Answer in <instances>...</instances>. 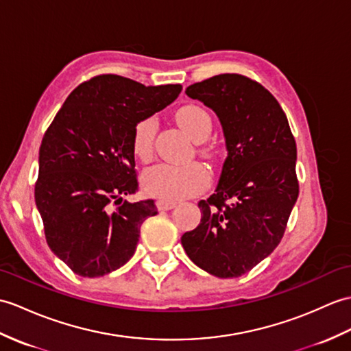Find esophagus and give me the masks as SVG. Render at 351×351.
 <instances>
[{"instance_id":"34e87169","label":"esophagus","mask_w":351,"mask_h":351,"mask_svg":"<svg viewBox=\"0 0 351 351\" xmlns=\"http://www.w3.org/2000/svg\"><path fill=\"white\" fill-rule=\"evenodd\" d=\"M175 206H176V202L165 200V199L157 200V208H158L160 210H170V209H173Z\"/></svg>"}]
</instances>
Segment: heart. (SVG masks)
I'll list each match as a JSON object with an SVG mask.
<instances>
[{
  "instance_id": "1",
  "label": "heart",
  "mask_w": 351,
  "mask_h": 351,
  "mask_svg": "<svg viewBox=\"0 0 351 351\" xmlns=\"http://www.w3.org/2000/svg\"><path fill=\"white\" fill-rule=\"evenodd\" d=\"M176 121L195 142L205 141L213 130V118L209 112L197 104H186L179 109ZM156 132L157 121L154 118L137 122L133 133V151L137 158L146 161L151 157ZM208 181L209 175L206 169L197 162H186V165L158 162L146 170L142 184L143 190L154 197L179 200L200 191Z\"/></svg>"
}]
</instances>
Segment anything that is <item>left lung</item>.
Wrapping results in <instances>:
<instances>
[{
	"instance_id": "obj_1",
	"label": "left lung",
	"mask_w": 351,
	"mask_h": 351,
	"mask_svg": "<svg viewBox=\"0 0 351 351\" xmlns=\"http://www.w3.org/2000/svg\"><path fill=\"white\" fill-rule=\"evenodd\" d=\"M185 94L213 109L227 157L214 194L200 200V224L181 242L194 265L218 278L251 271L278 247L298 200L296 143L286 113L262 85L218 75Z\"/></svg>"
}]
</instances>
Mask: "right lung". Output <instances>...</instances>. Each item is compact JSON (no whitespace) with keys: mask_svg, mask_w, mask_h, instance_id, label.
Masks as SVG:
<instances>
[{"mask_svg":"<svg viewBox=\"0 0 351 351\" xmlns=\"http://www.w3.org/2000/svg\"><path fill=\"white\" fill-rule=\"evenodd\" d=\"M181 91L101 75L80 84L47 128L36 205L49 248L75 274L103 276L133 257L142 223L157 215L154 200L124 199L137 190L134 128Z\"/></svg>","mask_w":351,"mask_h":351,"instance_id":"1","label":"right lung"}]
</instances>
